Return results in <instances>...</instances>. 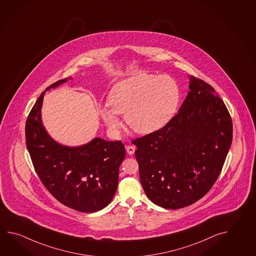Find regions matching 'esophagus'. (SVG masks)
<instances>
[{
	"label": "esophagus",
	"mask_w": 256,
	"mask_h": 256,
	"mask_svg": "<svg viewBox=\"0 0 256 256\" xmlns=\"http://www.w3.org/2000/svg\"><path fill=\"white\" fill-rule=\"evenodd\" d=\"M126 150L128 152V154L133 155L136 150V148L134 146H126Z\"/></svg>",
	"instance_id": "1"
}]
</instances>
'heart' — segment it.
<instances>
[{"label":"heart","mask_w":256,"mask_h":256,"mask_svg":"<svg viewBox=\"0 0 256 256\" xmlns=\"http://www.w3.org/2000/svg\"><path fill=\"white\" fill-rule=\"evenodd\" d=\"M180 100L177 82L168 76L135 73L120 80L108 94L109 108H100V115L113 135H118L121 121L133 130L150 134L158 130L172 118Z\"/></svg>","instance_id":"obj_1"}]
</instances>
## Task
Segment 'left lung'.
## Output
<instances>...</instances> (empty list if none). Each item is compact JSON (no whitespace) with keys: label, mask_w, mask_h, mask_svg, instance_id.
<instances>
[{"label":"left lung","mask_w":256,"mask_h":256,"mask_svg":"<svg viewBox=\"0 0 256 256\" xmlns=\"http://www.w3.org/2000/svg\"><path fill=\"white\" fill-rule=\"evenodd\" d=\"M188 94L177 115L134 144L141 185L153 204L187 207L214 186L232 140V123L214 88L190 76Z\"/></svg>","instance_id":"1"}]
</instances>
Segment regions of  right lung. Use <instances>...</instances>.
<instances>
[{
  "mask_svg": "<svg viewBox=\"0 0 256 256\" xmlns=\"http://www.w3.org/2000/svg\"><path fill=\"white\" fill-rule=\"evenodd\" d=\"M68 78L48 86L32 106L26 125L27 150L41 182L58 202L78 212H94L115 195L125 146L121 141L100 138L82 146H64L48 134L41 116L44 96Z\"/></svg>",
  "mask_w": 256,
  "mask_h": 256,
  "instance_id": "right-lung-1",
  "label": "right lung"
}]
</instances>
